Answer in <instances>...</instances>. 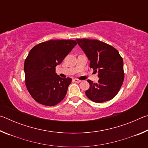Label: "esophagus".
<instances>
[{"label": "esophagus", "mask_w": 148, "mask_h": 148, "mask_svg": "<svg viewBox=\"0 0 148 148\" xmlns=\"http://www.w3.org/2000/svg\"><path fill=\"white\" fill-rule=\"evenodd\" d=\"M73 81H74V82H76V83H79V82H82L81 80H79V79H76V78L74 79Z\"/></svg>", "instance_id": "1"}]
</instances>
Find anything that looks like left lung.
<instances>
[{"label":"left lung","mask_w":148,"mask_h":148,"mask_svg":"<svg viewBox=\"0 0 148 148\" xmlns=\"http://www.w3.org/2000/svg\"><path fill=\"white\" fill-rule=\"evenodd\" d=\"M90 61V68L98 72L99 79L94 83L88 79L86 96L97 103L110 101L118 93L124 80L123 61L117 50L97 40L76 39Z\"/></svg>","instance_id":"8db88e82"}]
</instances>
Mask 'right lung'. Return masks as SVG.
<instances>
[{
  "mask_svg": "<svg viewBox=\"0 0 148 148\" xmlns=\"http://www.w3.org/2000/svg\"><path fill=\"white\" fill-rule=\"evenodd\" d=\"M77 44L73 40H51L34 46L25 61V85L30 95L38 103L53 106L64 98L72 79L56 73Z\"/></svg>",
  "mask_w": 148,
  "mask_h": 148,
  "instance_id": "right-lung-1",
  "label": "right lung"
}]
</instances>
